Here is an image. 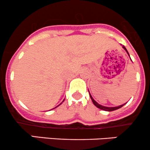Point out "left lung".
<instances>
[{
  "label": "left lung",
  "instance_id": "obj_1",
  "mask_svg": "<svg viewBox=\"0 0 150 150\" xmlns=\"http://www.w3.org/2000/svg\"><path fill=\"white\" fill-rule=\"evenodd\" d=\"M122 47H123V49L124 50H125L126 52H127V54L129 55V53H128V52H127V50H126V48L124 46H122ZM89 96H90V97H91V100H92V102H93V103L94 104V105H96V106L97 108H100V109H101V110H105V111H112V110H117V109H119V108H120L121 107H122L124 105H125V104H122V105H119V106H117V107H105V106H103V105H100V104H98V103L95 100H94V99L93 98V97L91 96V95L90 94V93H89Z\"/></svg>",
  "mask_w": 150,
  "mask_h": 150
}]
</instances>
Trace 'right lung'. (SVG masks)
<instances>
[{
	"instance_id": "right-lung-1",
	"label": "right lung",
	"mask_w": 150,
	"mask_h": 150,
	"mask_svg": "<svg viewBox=\"0 0 150 150\" xmlns=\"http://www.w3.org/2000/svg\"><path fill=\"white\" fill-rule=\"evenodd\" d=\"M64 100H63V101H62V102H64ZM62 103H60V104H59V105H61V104H62ZM59 105H58V106H59ZM55 108H57V107H55ZM54 108H53V109H54ZM51 110H52V109H51Z\"/></svg>"
}]
</instances>
